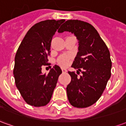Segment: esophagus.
<instances>
[{"label":"esophagus","mask_w":126,"mask_h":126,"mask_svg":"<svg viewBox=\"0 0 126 126\" xmlns=\"http://www.w3.org/2000/svg\"><path fill=\"white\" fill-rule=\"evenodd\" d=\"M61 69H62V71H63V73H66V72L67 71V69H65V68H62Z\"/></svg>","instance_id":"esophagus-1"}]
</instances>
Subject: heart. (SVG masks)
<instances>
[{
    "label": "heart",
    "instance_id": "heart-1",
    "mask_svg": "<svg viewBox=\"0 0 126 126\" xmlns=\"http://www.w3.org/2000/svg\"><path fill=\"white\" fill-rule=\"evenodd\" d=\"M71 60V57L68 56V55H61L58 58L57 60V63L59 65H60L61 66H63V67H65V66H67L68 65L69 62Z\"/></svg>",
    "mask_w": 126,
    "mask_h": 126
}]
</instances>
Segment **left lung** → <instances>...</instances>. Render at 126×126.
I'll return each instance as SVG.
<instances>
[{"label": "left lung", "instance_id": "left-lung-1", "mask_svg": "<svg viewBox=\"0 0 126 126\" xmlns=\"http://www.w3.org/2000/svg\"><path fill=\"white\" fill-rule=\"evenodd\" d=\"M65 31L74 33L79 41L78 52L71 67L82 74L78 77L74 71H68L71 80L67 86V98L72 106L85 108L94 104L105 89L111 74L110 52L96 30L90 23L67 20L58 32Z\"/></svg>", "mask_w": 126, "mask_h": 126}]
</instances>
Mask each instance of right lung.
<instances>
[{
    "label": "right lung",
    "mask_w": 126,
    "mask_h": 126,
    "mask_svg": "<svg viewBox=\"0 0 126 126\" xmlns=\"http://www.w3.org/2000/svg\"><path fill=\"white\" fill-rule=\"evenodd\" d=\"M64 21L48 19L36 23L27 32L16 52L13 69L15 85L30 105H47L62 73L60 67L55 65L48 74H42V66L48 65L52 36Z\"/></svg>",
    "instance_id": "obj_1"
}]
</instances>
